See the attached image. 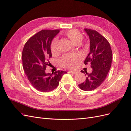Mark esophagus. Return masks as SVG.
Listing matches in <instances>:
<instances>
[{
	"mask_svg": "<svg viewBox=\"0 0 131 131\" xmlns=\"http://www.w3.org/2000/svg\"><path fill=\"white\" fill-rule=\"evenodd\" d=\"M69 72L70 73H72V74H74L77 73V71H73V70H70V71H69Z\"/></svg>",
	"mask_w": 131,
	"mask_h": 131,
	"instance_id": "1",
	"label": "esophagus"
}]
</instances>
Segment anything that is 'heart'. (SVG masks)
I'll use <instances>...</instances> for the list:
<instances>
[{"label": "heart", "mask_w": 131, "mask_h": 131, "mask_svg": "<svg viewBox=\"0 0 131 131\" xmlns=\"http://www.w3.org/2000/svg\"><path fill=\"white\" fill-rule=\"evenodd\" d=\"M65 35L74 43L76 45L80 43L82 40L83 36L80 31L77 29H72L66 31ZM51 50L53 54H56L58 51V40L55 38L51 44ZM81 56L79 53H68L63 56L60 59V63L62 67L66 68L74 69L78 64L80 60Z\"/></svg>", "instance_id": "obj_1"}]
</instances>
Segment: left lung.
I'll return each instance as SVG.
<instances>
[{
	"label": "left lung",
	"instance_id": "obj_1",
	"mask_svg": "<svg viewBox=\"0 0 131 131\" xmlns=\"http://www.w3.org/2000/svg\"><path fill=\"white\" fill-rule=\"evenodd\" d=\"M89 36L90 51L84 61L85 64H90L92 69L91 73L87 71L81 72L87 75L85 82L79 85V88L85 91L95 90L98 88L107 76L112 62V51L106 39L97 31L84 29Z\"/></svg>",
	"mask_w": 131,
	"mask_h": 131
}]
</instances>
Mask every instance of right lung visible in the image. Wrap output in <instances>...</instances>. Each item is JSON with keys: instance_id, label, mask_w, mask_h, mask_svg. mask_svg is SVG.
<instances>
[{"instance_id": "right-lung-1", "label": "right lung", "mask_w": 131, "mask_h": 131, "mask_svg": "<svg viewBox=\"0 0 131 131\" xmlns=\"http://www.w3.org/2000/svg\"><path fill=\"white\" fill-rule=\"evenodd\" d=\"M59 29L42 30L28 40L22 51L23 68L28 79L34 88L42 92L56 89L65 71L58 70L52 74L45 73L48 59L52 57L51 44Z\"/></svg>"}]
</instances>
